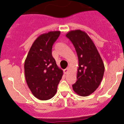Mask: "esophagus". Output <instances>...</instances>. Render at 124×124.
I'll use <instances>...</instances> for the list:
<instances>
[{"instance_id":"34e87169","label":"esophagus","mask_w":124,"mask_h":124,"mask_svg":"<svg viewBox=\"0 0 124 124\" xmlns=\"http://www.w3.org/2000/svg\"><path fill=\"white\" fill-rule=\"evenodd\" d=\"M68 71H69V68H66L65 70H64V74H67L68 72Z\"/></svg>"}]
</instances>
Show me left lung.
Masks as SVG:
<instances>
[{
    "mask_svg": "<svg viewBox=\"0 0 124 124\" xmlns=\"http://www.w3.org/2000/svg\"><path fill=\"white\" fill-rule=\"evenodd\" d=\"M66 37L74 45L78 58L77 81L72 86L73 91L79 96H87L100 85L104 64L94 43L85 31L71 30Z\"/></svg>",
    "mask_w": 124,
    "mask_h": 124,
    "instance_id": "left-lung-1",
    "label": "left lung"
}]
</instances>
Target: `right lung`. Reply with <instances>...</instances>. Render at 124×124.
Returning a JSON list of instances; mask_svg holds the SVG:
<instances>
[{
  "instance_id": "add662e5",
  "label": "right lung",
  "mask_w": 124,
  "mask_h": 124,
  "mask_svg": "<svg viewBox=\"0 0 124 124\" xmlns=\"http://www.w3.org/2000/svg\"><path fill=\"white\" fill-rule=\"evenodd\" d=\"M60 35V31L40 35L30 49L24 64L25 76L28 87L40 100L52 98L63 76L52 56L53 45Z\"/></svg>"
}]
</instances>
